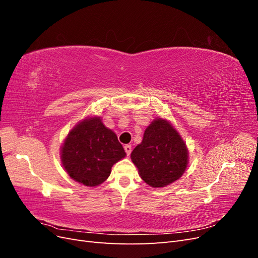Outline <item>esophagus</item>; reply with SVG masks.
I'll return each mask as SVG.
<instances>
[{"label":"esophagus","instance_id":"34e87169","mask_svg":"<svg viewBox=\"0 0 258 258\" xmlns=\"http://www.w3.org/2000/svg\"><path fill=\"white\" fill-rule=\"evenodd\" d=\"M123 148H124V152H126V154L129 156V155L131 154V151H132V147H131V145L127 144V145H124V146H123Z\"/></svg>","mask_w":258,"mask_h":258}]
</instances>
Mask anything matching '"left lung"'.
<instances>
[{
    "label": "left lung",
    "instance_id": "left-lung-1",
    "mask_svg": "<svg viewBox=\"0 0 258 258\" xmlns=\"http://www.w3.org/2000/svg\"><path fill=\"white\" fill-rule=\"evenodd\" d=\"M143 181L152 187H165L183 175L188 165V150L168 120L156 118L145 131L142 142L131 153Z\"/></svg>",
    "mask_w": 258,
    "mask_h": 258
}]
</instances>
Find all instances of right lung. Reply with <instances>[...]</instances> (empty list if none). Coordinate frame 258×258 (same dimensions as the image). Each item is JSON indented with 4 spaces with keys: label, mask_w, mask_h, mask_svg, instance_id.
Segmentation results:
<instances>
[{
    "label": "right lung",
    "mask_w": 258,
    "mask_h": 258,
    "mask_svg": "<svg viewBox=\"0 0 258 258\" xmlns=\"http://www.w3.org/2000/svg\"><path fill=\"white\" fill-rule=\"evenodd\" d=\"M126 153L115 132L100 117H87L69 132L61 146V161L74 181L95 187L110 176L111 169Z\"/></svg>",
    "instance_id": "right-lung-1"
}]
</instances>
